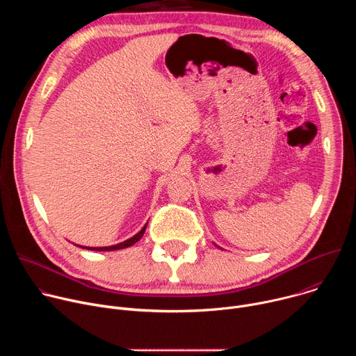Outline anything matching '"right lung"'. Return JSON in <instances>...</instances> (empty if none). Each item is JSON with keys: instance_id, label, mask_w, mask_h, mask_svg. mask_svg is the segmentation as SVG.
<instances>
[{"instance_id": "obj_1", "label": "right lung", "mask_w": 356, "mask_h": 356, "mask_svg": "<svg viewBox=\"0 0 356 356\" xmlns=\"http://www.w3.org/2000/svg\"><path fill=\"white\" fill-rule=\"evenodd\" d=\"M147 225V224H146ZM146 225L136 234V235H134L132 238H129V239H127V241H124V242H121V243H117V245H111V246H97V248H92V246H80V245H77V246H80V248H83V249H88V250H103V252H110V250H118V249H124V248H128V246H132L134 243H136L142 236H143V234H145V229H146Z\"/></svg>"}]
</instances>
